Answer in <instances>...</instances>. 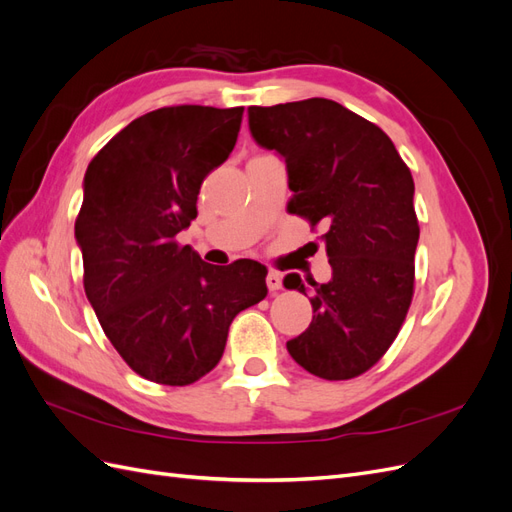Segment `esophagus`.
I'll return each mask as SVG.
<instances>
[{
    "mask_svg": "<svg viewBox=\"0 0 512 512\" xmlns=\"http://www.w3.org/2000/svg\"><path fill=\"white\" fill-rule=\"evenodd\" d=\"M267 286H269L271 292L280 290V288H282V277H280V273H277V271H269V275H267Z\"/></svg>",
    "mask_w": 512,
    "mask_h": 512,
    "instance_id": "34e87169",
    "label": "esophagus"
}]
</instances>
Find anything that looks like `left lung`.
I'll list each match as a JSON object with an SVG mask.
<instances>
[{"instance_id": "1", "label": "left lung", "mask_w": 512, "mask_h": 512, "mask_svg": "<svg viewBox=\"0 0 512 512\" xmlns=\"http://www.w3.org/2000/svg\"><path fill=\"white\" fill-rule=\"evenodd\" d=\"M254 141L286 162L290 213L324 224L331 282L312 286V324L286 344L309 374L350 380L391 348L414 294V181L376 123L327 98L250 106ZM284 286L307 294L297 273Z\"/></svg>"}]
</instances>
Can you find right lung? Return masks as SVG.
Returning a JSON list of instances; mask_svg holds the SVG:
<instances>
[{"label":"right lung","instance_id":"1","mask_svg":"<svg viewBox=\"0 0 512 512\" xmlns=\"http://www.w3.org/2000/svg\"><path fill=\"white\" fill-rule=\"evenodd\" d=\"M243 106H164L128 123L89 162L74 224L83 286L138 376L185 386L220 363L230 322L267 297V267H215L177 235L200 185L237 143Z\"/></svg>","mask_w":512,"mask_h":512}]
</instances>
